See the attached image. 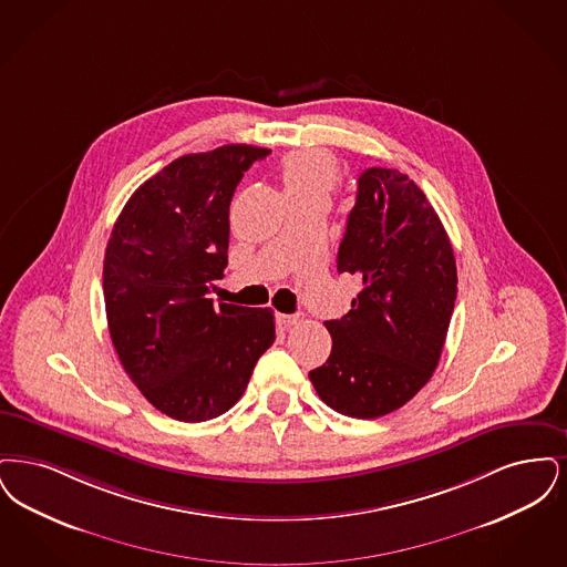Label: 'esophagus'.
<instances>
[{
    "instance_id": "obj_1",
    "label": "esophagus",
    "mask_w": 567,
    "mask_h": 567,
    "mask_svg": "<svg viewBox=\"0 0 567 567\" xmlns=\"http://www.w3.org/2000/svg\"><path fill=\"white\" fill-rule=\"evenodd\" d=\"M277 321H279L281 328H292L296 323H300L302 318H300L298 313H292V316H288V313H277Z\"/></svg>"
}]
</instances>
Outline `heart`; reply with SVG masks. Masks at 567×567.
Listing matches in <instances>:
<instances>
[{"mask_svg":"<svg viewBox=\"0 0 567 567\" xmlns=\"http://www.w3.org/2000/svg\"><path fill=\"white\" fill-rule=\"evenodd\" d=\"M281 184L290 200L298 198H323L328 200L334 186L339 184L337 161L320 150H298L281 163Z\"/></svg>","mask_w":567,"mask_h":567,"instance_id":"heart-1","label":"heart"}]
</instances>
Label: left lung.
<instances>
[{
  "label": "left lung",
  "instance_id": "8db88e82",
  "mask_svg": "<svg viewBox=\"0 0 567 567\" xmlns=\"http://www.w3.org/2000/svg\"><path fill=\"white\" fill-rule=\"evenodd\" d=\"M339 272L362 279L309 379L337 413L377 419L404 406L443 353L457 296V269L443 221L409 175L370 167L358 179L337 256Z\"/></svg>",
  "mask_w": 567,
  "mask_h": 567
}]
</instances>
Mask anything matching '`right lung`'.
Returning <instances> with one entry per match:
<instances>
[{"label": "right lung", "mask_w": 567, "mask_h": 567, "mask_svg": "<svg viewBox=\"0 0 567 567\" xmlns=\"http://www.w3.org/2000/svg\"><path fill=\"white\" fill-rule=\"evenodd\" d=\"M269 152L230 144L175 158L131 195L110 235V337L128 379L167 417L226 413L275 341L271 309L207 298L228 265L235 188Z\"/></svg>", "instance_id": "obj_1"}]
</instances>
